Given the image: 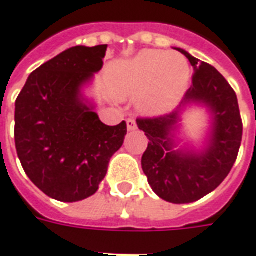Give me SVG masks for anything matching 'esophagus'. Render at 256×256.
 Here are the masks:
<instances>
[{"label":"esophagus","mask_w":256,"mask_h":256,"mask_svg":"<svg viewBox=\"0 0 256 256\" xmlns=\"http://www.w3.org/2000/svg\"><path fill=\"white\" fill-rule=\"evenodd\" d=\"M126 128H128V131H135L136 130V121L134 118L126 120Z\"/></svg>","instance_id":"34e87169"}]
</instances>
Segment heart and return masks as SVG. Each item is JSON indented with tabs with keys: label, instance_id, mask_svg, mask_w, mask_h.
Listing matches in <instances>:
<instances>
[{
	"label": "heart",
	"instance_id": "obj_1",
	"mask_svg": "<svg viewBox=\"0 0 256 256\" xmlns=\"http://www.w3.org/2000/svg\"><path fill=\"white\" fill-rule=\"evenodd\" d=\"M190 80L189 63L176 52L140 50L113 62L108 68V88L116 98H135L136 108L148 117L170 113L182 100Z\"/></svg>",
	"mask_w": 256,
	"mask_h": 256
}]
</instances>
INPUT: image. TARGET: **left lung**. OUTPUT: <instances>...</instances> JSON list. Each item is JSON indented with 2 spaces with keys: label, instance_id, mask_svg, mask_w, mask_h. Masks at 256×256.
I'll return each instance as SVG.
<instances>
[{
  "label": "left lung",
  "instance_id": "obj_1",
  "mask_svg": "<svg viewBox=\"0 0 256 256\" xmlns=\"http://www.w3.org/2000/svg\"><path fill=\"white\" fill-rule=\"evenodd\" d=\"M194 68L193 85L174 113L157 118H138L148 136L142 170L156 194L172 204H189L218 188L229 175L238 154L242 122L237 96L215 67L176 48ZM190 106L206 107L212 125L203 146L178 148L182 113Z\"/></svg>",
  "mask_w": 256,
  "mask_h": 256
}]
</instances>
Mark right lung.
<instances>
[{"instance_id":"add662e5","label":"right lung","mask_w":256,"mask_h":256,"mask_svg":"<svg viewBox=\"0 0 256 256\" xmlns=\"http://www.w3.org/2000/svg\"><path fill=\"white\" fill-rule=\"evenodd\" d=\"M106 50L68 48L34 70L16 99L18 157L30 180L54 200L76 202L95 194L124 143L125 121L103 124L84 95Z\"/></svg>"}]
</instances>
